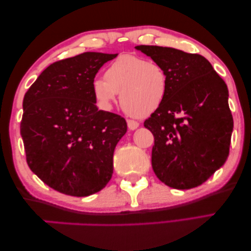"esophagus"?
<instances>
[{
  "label": "esophagus",
  "mask_w": 251,
  "mask_h": 251,
  "mask_svg": "<svg viewBox=\"0 0 251 251\" xmlns=\"http://www.w3.org/2000/svg\"><path fill=\"white\" fill-rule=\"evenodd\" d=\"M126 123H128V128L130 130H134V129H137L138 126H139V122L138 121L130 120V119H128V120H126Z\"/></svg>",
  "instance_id": "obj_1"
}]
</instances>
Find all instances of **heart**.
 <instances>
[{
  "label": "heart",
  "mask_w": 251,
  "mask_h": 251,
  "mask_svg": "<svg viewBox=\"0 0 251 251\" xmlns=\"http://www.w3.org/2000/svg\"><path fill=\"white\" fill-rule=\"evenodd\" d=\"M168 75L161 64L132 54L119 55L96 79L92 91L98 103L110 109L120 93V103L130 116L143 118L162 104L168 91Z\"/></svg>",
  "instance_id": "b5f03b06"
}]
</instances>
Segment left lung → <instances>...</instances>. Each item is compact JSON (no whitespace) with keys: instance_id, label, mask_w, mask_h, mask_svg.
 Segmentation results:
<instances>
[{"instance_id":"1","label":"left lung","mask_w":251,"mask_h":251,"mask_svg":"<svg viewBox=\"0 0 251 251\" xmlns=\"http://www.w3.org/2000/svg\"><path fill=\"white\" fill-rule=\"evenodd\" d=\"M135 49L161 64L169 79L162 104L145 121L154 137V174L171 188L198 187L229 155L233 119L227 84L200 54L157 45Z\"/></svg>"}]
</instances>
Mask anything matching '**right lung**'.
<instances>
[{
    "mask_svg": "<svg viewBox=\"0 0 251 251\" xmlns=\"http://www.w3.org/2000/svg\"><path fill=\"white\" fill-rule=\"evenodd\" d=\"M116 56L84 52L56 61L24 96L20 131L26 162L44 183L64 195H93L112 176L114 148L126 122L98 110L92 84L102 65Z\"/></svg>",
    "mask_w": 251,
    "mask_h": 251,
    "instance_id": "add662e5",
    "label": "right lung"
}]
</instances>
